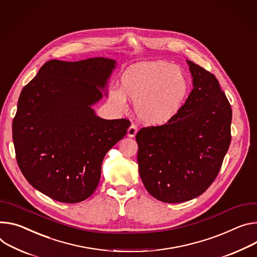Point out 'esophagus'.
<instances>
[{
    "mask_svg": "<svg viewBox=\"0 0 257 257\" xmlns=\"http://www.w3.org/2000/svg\"><path fill=\"white\" fill-rule=\"evenodd\" d=\"M137 133V127L134 125V124H131V126L128 128V131H127V135L129 137H134Z\"/></svg>",
    "mask_w": 257,
    "mask_h": 257,
    "instance_id": "1",
    "label": "esophagus"
}]
</instances>
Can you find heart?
<instances>
[{
  "label": "heart",
  "instance_id": "obj_1",
  "mask_svg": "<svg viewBox=\"0 0 257 257\" xmlns=\"http://www.w3.org/2000/svg\"><path fill=\"white\" fill-rule=\"evenodd\" d=\"M122 89L113 87L108 99L124 112L127 96L135 102L138 119L147 125L160 126L172 121L189 95L190 84L182 69L166 61H150L129 67L121 79Z\"/></svg>",
  "mask_w": 257,
  "mask_h": 257
}]
</instances>
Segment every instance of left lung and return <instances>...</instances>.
<instances>
[{"instance_id":"left-lung-1","label":"left lung","mask_w":257,"mask_h":257,"mask_svg":"<svg viewBox=\"0 0 257 257\" xmlns=\"http://www.w3.org/2000/svg\"><path fill=\"white\" fill-rule=\"evenodd\" d=\"M194 89L167 124L136 134L139 175L147 191L165 203L202 195L216 178L230 144V104L214 75L186 60Z\"/></svg>"}]
</instances>
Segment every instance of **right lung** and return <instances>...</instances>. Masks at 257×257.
<instances>
[{
	"mask_svg": "<svg viewBox=\"0 0 257 257\" xmlns=\"http://www.w3.org/2000/svg\"><path fill=\"white\" fill-rule=\"evenodd\" d=\"M115 64L105 57L49 60L20 93L12 123L17 164L55 201L79 203L94 193L104 156L127 133L128 120H104L92 108Z\"/></svg>",
	"mask_w": 257,
	"mask_h": 257,
	"instance_id": "add662e5",
	"label": "right lung"
}]
</instances>
